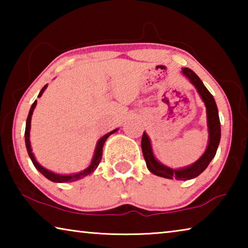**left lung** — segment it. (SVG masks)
Here are the masks:
<instances>
[{
	"label": "left lung",
	"mask_w": 248,
	"mask_h": 248,
	"mask_svg": "<svg viewBox=\"0 0 248 248\" xmlns=\"http://www.w3.org/2000/svg\"><path fill=\"white\" fill-rule=\"evenodd\" d=\"M183 73L189 78V81L194 84L195 87L200 94L201 98L207 107V118H208V128H209V144L208 148L205 150L204 154L201 156L198 161L194 164L186 167V169L182 170H173L170 167H166L162 165L155 159L154 155L152 153V148H151V143L148 136L145 132H143L141 140V148L142 153L146 163V167H148L151 173L154 175L159 176V177H164L169 179L176 178L177 180H188L191 178H195L199 176L202 171L207 169L208 165L211 162V159L216 156L217 146L220 143L221 139V125H220V118L219 112H217V107L216 104V100L213 98L211 93L207 90V87L203 85L201 82L198 75H197L194 71L184 68Z\"/></svg>",
	"instance_id": "8db88e82"
}]
</instances>
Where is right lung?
Instances as JSON below:
<instances>
[{"instance_id":"obj_1","label":"right lung","mask_w":248,"mask_h":248,"mask_svg":"<svg viewBox=\"0 0 248 248\" xmlns=\"http://www.w3.org/2000/svg\"><path fill=\"white\" fill-rule=\"evenodd\" d=\"M46 87H47V85H45L43 87V90L40 91V93L38 95V97H40L41 95H43L44 91L46 90ZM37 105V100H35L33 102V104L31 105V110H29V114H28V117H27V121H26V129H25V143H26V148H27V152L29 154V157H31V162L33 166L36 167L37 170H38L41 174H43L46 178H48L49 180H51V182H54V183H68V182H75V180L78 179H81L83 177H85V176L90 175L91 173H93V171L97 169V166L99 164L100 159H102V156H103V146H104V143L105 141L107 140V138L110 136V134H112L114 132H116L117 130L118 129H115L112 130V131H110L107 134H105V136L102 138V139H99L98 143H97V146H96V150H95V154H94V157H93V161H92L91 165L87 167L86 170H84L83 171H81V173L78 174H74V175H59V174H54L52 173V171H50L48 170L44 169L43 166L39 165L38 163H37V161L35 159V156H33V154L31 152V142H29V131H31V115H32V111H33V108H35V106Z\"/></svg>"}]
</instances>
